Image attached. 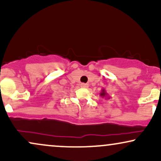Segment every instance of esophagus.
I'll list each match as a JSON object with an SVG mask.
<instances>
[{"mask_svg":"<svg viewBox=\"0 0 161 161\" xmlns=\"http://www.w3.org/2000/svg\"><path fill=\"white\" fill-rule=\"evenodd\" d=\"M80 86L82 87V88H88V84H86V83H82V84L80 85Z\"/></svg>","mask_w":161,"mask_h":161,"instance_id":"esophagus-1","label":"esophagus"}]
</instances>
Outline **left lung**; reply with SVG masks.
I'll list each match as a JSON object with an SVG mask.
<instances>
[{
	"label": "left lung",
	"mask_w": 161,
	"mask_h": 161,
	"mask_svg": "<svg viewBox=\"0 0 161 161\" xmlns=\"http://www.w3.org/2000/svg\"><path fill=\"white\" fill-rule=\"evenodd\" d=\"M100 96H101V97H104L105 99H106V98L107 99L110 98V97H109L108 94L107 93L106 90H105L104 88H102V89H101V93H100Z\"/></svg>",
	"instance_id": "1"
}]
</instances>
